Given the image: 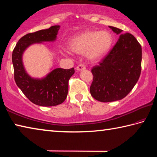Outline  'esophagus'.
<instances>
[{
	"instance_id": "1",
	"label": "esophagus",
	"mask_w": 157,
	"mask_h": 157,
	"mask_svg": "<svg viewBox=\"0 0 157 157\" xmlns=\"http://www.w3.org/2000/svg\"><path fill=\"white\" fill-rule=\"evenodd\" d=\"M86 68L85 67V66L84 64H79L78 66L76 67V69L78 71H82V70H84V69Z\"/></svg>"
}]
</instances>
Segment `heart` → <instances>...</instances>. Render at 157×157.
I'll list each match as a JSON object with an SVG mask.
<instances>
[{
    "mask_svg": "<svg viewBox=\"0 0 157 157\" xmlns=\"http://www.w3.org/2000/svg\"><path fill=\"white\" fill-rule=\"evenodd\" d=\"M113 44V36L107 31L88 30L71 38L68 47L73 52L82 54L86 52L89 59L104 57Z\"/></svg>",
    "mask_w": 157,
    "mask_h": 157,
    "instance_id": "b5f03b06",
    "label": "heart"
}]
</instances>
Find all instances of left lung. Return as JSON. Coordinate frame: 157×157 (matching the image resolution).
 <instances>
[{
  "mask_svg": "<svg viewBox=\"0 0 157 157\" xmlns=\"http://www.w3.org/2000/svg\"><path fill=\"white\" fill-rule=\"evenodd\" d=\"M119 34L122 30L109 26ZM142 48L129 33L122 34L112 49L99 64L93 67L90 93L100 102H109L124 98L134 88L141 72Z\"/></svg>",
  "mask_w": 157,
  "mask_h": 157,
  "instance_id": "1",
  "label": "left lung"
}]
</instances>
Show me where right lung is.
I'll return each mask as SVG.
<instances>
[{
	"instance_id": "add662e5",
	"label": "right lung",
	"mask_w": 157,
	"mask_h": 157,
	"mask_svg": "<svg viewBox=\"0 0 157 157\" xmlns=\"http://www.w3.org/2000/svg\"><path fill=\"white\" fill-rule=\"evenodd\" d=\"M59 28V25H53L46 30L25 34L18 40L12 52L16 84L32 102L42 107L56 106L66 100L68 91V80L75 70L74 68H58L52 70L44 78H33L26 73L23 66V54L32 44L54 41Z\"/></svg>"
}]
</instances>
